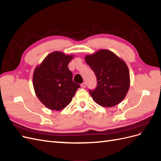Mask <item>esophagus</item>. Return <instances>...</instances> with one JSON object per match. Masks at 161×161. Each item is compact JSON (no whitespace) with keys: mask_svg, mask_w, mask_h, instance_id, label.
<instances>
[{"mask_svg":"<svg viewBox=\"0 0 161 161\" xmlns=\"http://www.w3.org/2000/svg\"><path fill=\"white\" fill-rule=\"evenodd\" d=\"M86 86V82H82V83L81 84V86H82V87H83V88H85Z\"/></svg>","mask_w":161,"mask_h":161,"instance_id":"obj_1","label":"esophagus"}]
</instances>
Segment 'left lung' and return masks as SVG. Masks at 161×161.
<instances>
[{"mask_svg":"<svg viewBox=\"0 0 161 161\" xmlns=\"http://www.w3.org/2000/svg\"><path fill=\"white\" fill-rule=\"evenodd\" d=\"M85 61L95 72L97 80L96 89L89 90L92 98L106 108L119 103L130 88V72L125 62L108 50L86 55Z\"/></svg>","mask_w":161,"mask_h":161,"instance_id":"left-lung-1","label":"left lung"}]
</instances>
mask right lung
I'll list each match as a JSON object with an SVG mask.
<instances>
[{"label":"right lung","mask_w":161,"mask_h":161,"mask_svg":"<svg viewBox=\"0 0 161 161\" xmlns=\"http://www.w3.org/2000/svg\"><path fill=\"white\" fill-rule=\"evenodd\" d=\"M73 55L61 52L48 54L33 72V85L42 103L48 109L59 111L69 105L80 85L72 80L69 69Z\"/></svg>","instance_id":"1"}]
</instances>
